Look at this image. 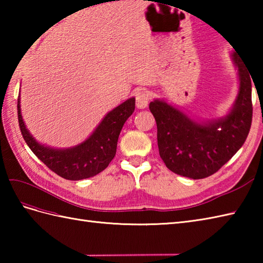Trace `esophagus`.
I'll list each match as a JSON object with an SVG mask.
<instances>
[{"instance_id":"1","label":"esophagus","mask_w":263,"mask_h":263,"mask_svg":"<svg viewBox=\"0 0 263 263\" xmlns=\"http://www.w3.org/2000/svg\"><path fill=\"white\" fill-rule=\"evenodd\" d=\"M149 99H150V96H149L148 91H146V90L138 91L137 95H136V104H137V107L140 108V109L146 108L147 106H148Z\"/></svg>"}]
</instances>
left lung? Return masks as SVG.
<instances>
[{"mask_svg": "<svg viewBox=\"0 0 263 263\" xmlns=\"http://www.w3.org/2000/svg\"><path fill=\"white\" fill-rule=\"evenodd\" d=\"M231 57L237 68L239 87L225 116L195 121L165 100L155 99L149 104L157 123L159 155L175 174L193 180L215 174L247 140L252 122L253 79L238 53L233 51Z\"/></svg>", "mask_w": 263, "mask_h": 263, "instance_id": "8db88e82", "label": "left lung"}]
</instances>
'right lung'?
Wrapping results in <instances>:
<instances>
[{"label": "right lung", "mask_w": 263, "mask_h": 263, "mask_svg": "<svg viewBox=\"0 0 263 263\" xmlns=\"http://www.w3.org/2000/svg\"><path fill=\"white\" fill-rule=\"evenodd\" d=\"M136 108V98H128L105 115L89 138L74 147L59 149L39 143L28 131L18 98V120L28 147L49 170L65 180L79 181L99 174L116 154L117 140L126 120Z\"/></svg>", "instance_id": "right-lung-1"}]
</instances>
